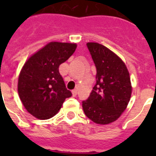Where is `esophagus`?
Segmentation results:
<instances>
[{
  "mask_svg": "<svg viewBox=\"0 0 156 156\" xmlns=\"http://www.w3.org/2000/svg\"><path fill=\"white\" fill-rule=\"evenodd\" d=\"M72 93H73V96L76 97V96L77 95V89H74V90H73Z\"/></svg>",
  "mask_w": 156,
  "mask_h": 156,
  "instance_id": "obj_1",
  "label": "esophagus"
}]
</instances>
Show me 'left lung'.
<instances>
[{
	"instance_id": "1",
	"label": "left lung",
	"mask_w": 156,
	"mask_h": 156,
	"mask_svg": "<svg viewBox=\"0 0 156 156\" xmlns=\"http://www.w3.org/2000/svg\"><path fill=\"white\" fill-rule=\"evenodd\" d=\"M96 67V83L82 101L85 115L98 124L116 120L126 109L131 96V83L126 65L115 53L98 43H87Z\"/></svg>"
}]
</instances>
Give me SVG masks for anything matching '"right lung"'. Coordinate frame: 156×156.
Instances as JSON below:
<instances>
[{"label":"right lung","mask_w":156,"mask_h":156,"mask_svg":"<svg viewBox=\"0 0 156 156\" xmlns=\"http://www.w3.org/2000/svg\"><path fill=\"white\" fill-rule=\"evenodd\" d=\"M76 44L51 42L32 55L23 66L18 92L23 105L40 119L53 117L66 98L71 97L58 67L74 53Z\"/></svg>","instance_id":"add662e5"}]
</instances>
